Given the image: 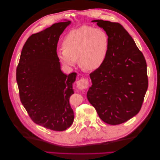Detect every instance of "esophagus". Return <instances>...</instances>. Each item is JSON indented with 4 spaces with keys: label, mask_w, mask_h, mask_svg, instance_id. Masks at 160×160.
<instances>
[{
    "label": "esophagus",
    "mask_w": 160,
    "mask_h": 160,
    "mask_svg": "<svg viewBox=\"0 0 160 160\" xmlns=\"http://www.w3.org/2000/svg\"><path fill=\"white\" fill-rule=\"evenodd\" d=\"M89 86V82L88 80L87 79L82 78L79 79L77 83V88L81 89V90H83L85 89H87Z\"/></svg>",
    "instance_id": "esophagus-1"
}]
</instances>
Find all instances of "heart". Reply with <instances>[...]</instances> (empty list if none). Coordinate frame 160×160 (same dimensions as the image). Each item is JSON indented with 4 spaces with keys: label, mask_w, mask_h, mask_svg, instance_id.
Masks as SVG:
<instances>
[{
    "label": "heart",
    "mask_w": 160,
    "mask_h": 160,
    "mask_svg": "<svg viewBox=\"0 0 160 160\" xmlns=\"http://www.w3.org/2000/svg\"><path fill=\"white\" fill-rule=\"evenodd\" d=\"M62 47L57 51L62 64L74 67L78 59L82 68L93 71L99 69L106 60L109 38L100 28L83 26L67 34L62 41Z\"/></svg>",
    "instance_id": "heart-1"
}]
</instances>
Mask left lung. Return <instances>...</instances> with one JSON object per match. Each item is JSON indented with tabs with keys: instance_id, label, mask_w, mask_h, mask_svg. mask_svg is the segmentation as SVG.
I'll list each match as a JSON object with an SVG mask.
<instances>
[{
	"instance_id": "8db88e82",
	"label": "left lung",
	"mask_w": 160,
	"mask_h": 160,
	"mask_svg": "<svg viewBox=\"0 0 160 160\" xmlns=\"http://www.w3.org/2000/svg\"><path fill=\"white\" fill-rule=\"evenodd\" d=\"M109 38L106 60L90 73L88 101L100 119L119 125L137 115L148 88L147 64L135 41L118 22L94 20Z\"/></svg>"
}]
</instances>
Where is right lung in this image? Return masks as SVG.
Returning a JSON list of instances; mask_svg holds the SVG:
<instances>
[{
    "label": "right lung",
    "instance_id": "right-lung-1",
    "mask_svg": "<svg viewBox=\"0 0 160 160\" xmlns=\"http://www.w3.org/2000/svg\"><path fill=\"white\" fill-rule=\"evenodd\" d=\"M70 21L53 24L28 37L17 67L20 99L33 122L62 132L74 120L69 98L77 73L61 70L57 47L59 37Z\"/></svg>",
    "mask_w": 160,
    "mask_h": 160
}]
</instances>
